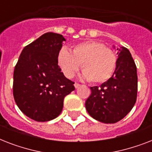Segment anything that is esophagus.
<instances>
[{
  "label": "esophagus",
  "instance_id": "1",
  "mask_svg": "<svg viewBox=\"0 0 152 152\" xmlns=\"http://www.w3.org/2000/svg\"><path fill=\"white\" fill-rule=\"evenodd\" d=\"M74 86H75V88H78L79 87H80V83H74Z\"/></svg>",
  "mask_w": 152,
  "mask_h": 152
}]
</instances>
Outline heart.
Masks as SVG:
<instances>
[{"instance_id":"heart-1","label":"heart","mask_w":152,"mask_h":152,"mask_svg":"<svg viewBox=\"0 0 152 152\" xmlns=\"http://www.w3.org/2000/svg\"><path fill=\"white\" fill-rule=\"evenodd\" d=\"M57 60L67 78H72L81 66L83 77L93 83L108 81L114 73L118 63L114 52L96 41L77 44L72 53L66 47H62L57 53Z\"/></svg>"}]
</instances>
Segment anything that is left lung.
<instances>
[{"label":"left lung","mask_w":152,"mask_h":152,"mask_svg":"<svg viewBox=\"0 0 152 152\" xmlns=\"http://www.w3.org/2000/svg\"><path fill=\"white\" fill-rule=\"evenodd\" d=\"M118 63L114 73L100 86L91 87L85 102L88 113L106 124L121 121L134 106L137 97V66L127 48H118Z\"/></svg>","instance_id":"1"}]
</instances>
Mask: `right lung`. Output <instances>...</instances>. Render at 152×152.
<instances>
[{
    "label": "right lung",
    "mask_w": 152,
    "mask_h": 152,
    "mask_svg": "<svg viewBox=\"0 0 152 152\" xmlns=\"http://www.w3.org/2000/svg\"><path fill=\"white\" fill-rule=\"evenodd\" d=\"M65 39L48 32L21 52L13 73V96L20 110L36 121L59 116L64 99L75 90L57 64V56Z\"/></svg>",
    "instance_id": "obj_1"
}]
</instances>
